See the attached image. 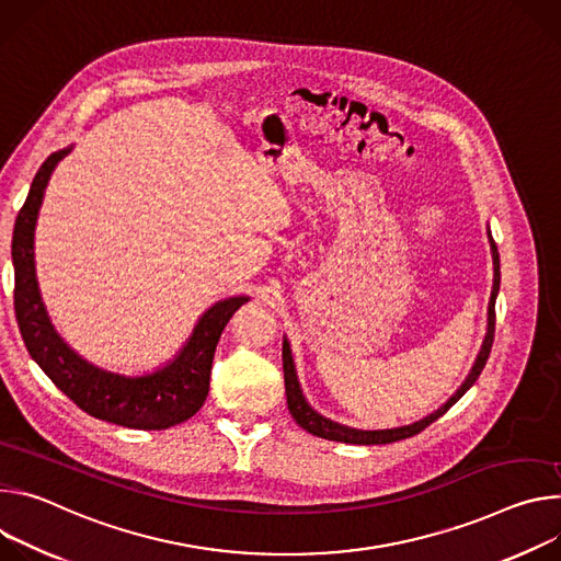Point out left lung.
I'll list each match as a JSON object with an SVG mask.
<instances>
[{"label":"left lung","instance_id":"obj_1","mask_svg":"<svg viewBox=\"0 0 561 561\" xmlns=\"http://www.w3.org/2000/svg\"><path fill=\"white\" fill-rule=\"evenodd\" d=\"M488 240H490V254H492V270H494V278H492V291H490V300H488V330H485V339L481 343V350L472 363V369L468 371L466 381L459 386V390L434 412H430L427 416L408 423V425H399V427H386V430H360V427H352L339 421H332L328 416H323L321 412H317L312 405L307 403L300 383H298V375H296V365H294V356H291V345L287 341V336H283V371H285V394H287V408L289 414L294 416V421L307 430L314 437L328 439V442H341V444H356V446H383V444H394L408 437H414L421 430H425L430 423L437 421L439 416H444L479 379L481 369L485 367V360L490 356L492 350V341H494V300L496 294H500V283H502V270H500V252H496V244L492 240V233L488 229Z\"/></svg>","mask_w":561,"mask_h":561}]
</instances>
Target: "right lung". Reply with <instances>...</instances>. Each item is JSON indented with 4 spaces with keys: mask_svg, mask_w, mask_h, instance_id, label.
<instances>
[{
    "mask_svg": "<svg viewBox=\"0 0 561 561\" xmlns=\"http://www.w3.org/2000/svg\"><path fill=\"white\" fill-rule=\"evenodd\" d=\"M71 151L73 145L44 160L13 229L15 317L24 345L44 375L87 414L134 430L178 425L203 408L209 394L211 360L220 334L249 296H229L205 309L175 356L145 375H119L78 354L50 323L35 274V225L44 192L59 160Z\"/></svg>",
    "mask_w": 561,
    "mask_h": 561,
    "instance_id": "obj_1",
    "label": "right lung"
}]
</instances>
